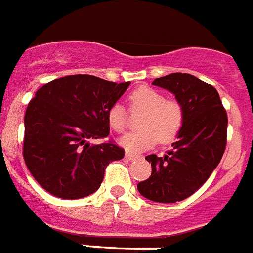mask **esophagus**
I'll use <instances>...</instances> for the list:
<instances>
[{
	"mask_svg": "<svg viewBox=\"0 0 253 253\" xmlns=\"http://www.w3.org/2000/svg\"><path fill=\"white\" fill-rule=\"evenodd\" d=\"M138 158H139V155L132 154V152H128V151H127V152H126V159H127V160H135V159H138Z\"/></svg>",
	"mask_w": 253,
	"mask_h": 253,
	"instance_id": "obj_1",
	"label": "esophagus"
}]
</instances>
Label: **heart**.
I'll use <instances>...</instances> for the list:
<instances>
[{"instance_id": "1", "label": "heart", "mask_w": 253, "mask_h": 253, "mask_svg": "<svg viewBox=\"0 0 253 253\" xmlns=\"http://www.w3.org/2000/svg\"><path fill=\"white\" fill-rule=\"evenodd\" d=\"M131 110L144 111L139 119V130L125 135L119 142L130 152H142L155 146L173 142L184 125V107L177 99H168L162 91L151 86H139L130 93ZM111 130L123 132L128 125L126 109L114 103L107 110Z\"/></svg>"}]
</instances>
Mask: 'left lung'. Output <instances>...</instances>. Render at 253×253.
<instances>
[{
    "label": "left lung",
    "mask_w": 253,
    "mask_h": 253,
    "mask_svg": "<svg viewBox=\"0 0 253 253\" xmlns=\"http://www.w3.org/2000/svg\"><path fill=\"white\" fill-rule=\"evenodd\" d=\"M176 95L184 125L163 158L148 155L152 173L138 184L143 197L173 204L190 197L219 164L227 144V113L214 86L189 73H170L152 83Z\"/></svg>",
    "instance_id": "obj_1"
}]
</instances>
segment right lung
I'll return each instance as SVG.
<instances>
[{"mask_svg": "<svg viewBox=\"0 0 253 253\" xmlns=\"http://www.w3.org/2000/svg\"><path fill=\"white\" fill-rule=\"evenodd\" d=\"M131 83L90 75H72L47 83L35 93L25 114L23 159L30 173L52 196L76 200L101 186L105 169L125 150L105 139L107 110Z\"/></svg>", "mask_w": 253, "mask_h": 253, "instance_id": "add662e5", "label": "right lung"}]
</instances>
